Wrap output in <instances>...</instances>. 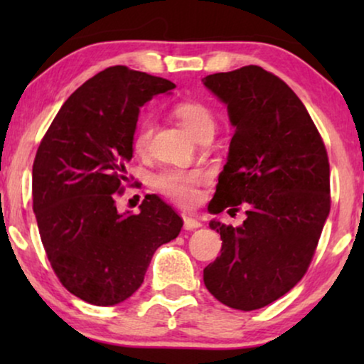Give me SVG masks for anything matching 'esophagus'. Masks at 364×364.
<instances>
[{"label":"esophagus","mask_w":364,"mask_h":364,"mask_svg":"<svg viewBox=\"0 0 364 364\" xmlns=\"http://www.w3.org/2000/svg\"><path fill=\"white\" fill-rule=\"evenodd\" d=\"M202 223L191 215H183V228L186 230H196V228H200Z\"/></svg>","instance_id":"1"}]
</instances>
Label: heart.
Here are the masks:
<instances>
[{
    "mask_svg": "<svg viewBox=\"0 0 364 364\" xmlns=\"http://www.w3.org/2000/svg\"><path fill=\"white\" fill-rule=\"evenodd\" d=\"M173 114L193 137H198L203 131H213V126H215L210 109L203 106L202 102L192 101V99L177 102L173 106ZM152 129L154 124L151 117L142 119L139 122L132 139L136 152L144 154L147 151L152 137ZM205 181V172L198 171V168H168L156 177V187L173 202L181 203V205H192L198 200V186Z\"/></svg>",
    "mask_w": 364,
    "mask_h": 364,
    "instance_id": "b5f03b06",
    "label": "heart"
}]
</instances>
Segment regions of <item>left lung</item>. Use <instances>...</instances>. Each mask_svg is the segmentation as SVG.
<instances>
[{"instance_id": "1", "label": "left lung", "mask_w": 364, "mask_h": 364, "mask_svg": "<svg viewBox=\"0 0 364 364\" xmlns=\"http://www.w3.org/2000/svg\"><path fill=\"white\" fill-rule=\"evenodd\" d=\"M235 127L210 212H237L240 227L210 220L222 255L203 268L223 305L252 311L285 295L305 275L330 213L325 144L295 92L260 66L202 79ZM208 205V207H210Z\"/></svg>"}]
</instances>
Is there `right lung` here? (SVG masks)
<instances>
[{
	"instance_id": "add662e5",
	"label": "right lung",
	"mask_w": 364,
	"mask_h": 364,
	"mask_svg": "<svg viewBox=\"0 0 364 364\" xmlns=\"http://www.w3.org/2000/svg\"><path fill=\"white\" fill-rule=\"evenodd\" d=\"M176 84L112 66L76 89L49 126L33 164V210L54 273L96 306L117 305L142 285L154 252L183 225L171 205L146 196L119 213L141 107Z\"/></svg>"
}]
</instances>
